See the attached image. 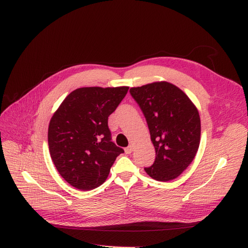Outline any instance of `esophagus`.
<instances>
[{"label":"esophagus","instance_id":"esophagus-1","mask_svg":"<svg viewBox=\"0 0 248 248\" xmlns=\"http://www.w3.org/2000/svg\"><path fill=\"white\" fill-rule=\"evenodd\" d=\"M132 152V146H128L127 148H125V153L126 154H130Z\"/></svg>","mask_w":248,"mask_h":248}]
</instances>
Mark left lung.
I'll return each instance as SVG.
<instances>
[{"label": "left lung", "mask_w": 248, "mask_h": 248, "mask_svg": "<svg viewBox=\"0 0 248 248\" xmlns=\"http://www.w3.org/2000/svg\"><path fill=\"white\" fill-rule=\"evenodd\" d=\"M149 127L156 157L147 174L157 181L176 179L196 156L201 140V119L182 90L168 81L131 88Z\"/></svg>", "instance_id": "1"}]
</instances>
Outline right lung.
I'll return each mask as SVG.
<instances>
[{
    "mask_svg": "<svg viewBox=\"0 0 248 248\" xmlns=\"http://www.w3.org/2000/svg\"><path fill=\"white\" fill-rule=\"evenodd\" d=\"M128 87H87L74 90L56 110L48 126V148L56 169L79 190L106 181L124 150L111 141L108 125Z\"/></svg>",
    "mask_w": 248,
    "mask_h": 248,
    "instance_id": "right-lung-1",
    "label": "right lung"
}]
</instances>
